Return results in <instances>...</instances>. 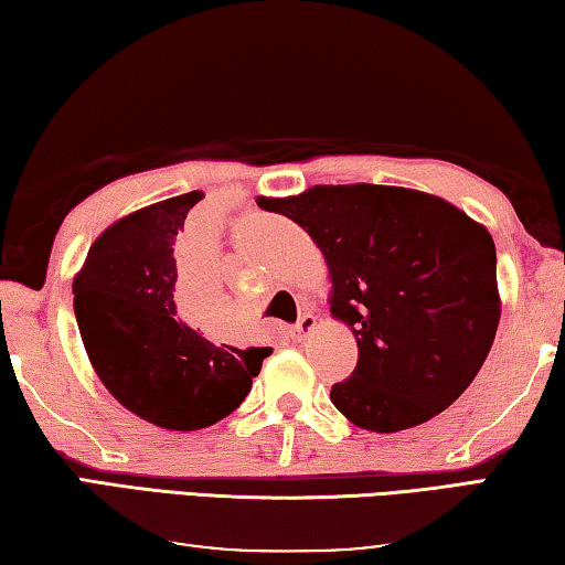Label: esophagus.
Instances as JSON below:
<instances>
[{"mask_svg":"<svg viewBox=\"0 0 565 565\" xmlns=\"http://www.w3.org/2000/svg\"><path fill=\"white\" fill-rule=\"evenodd\" d=\"M312 328H316V316H310V312H306V316H302L298 323L290 328V338H292L295 343L306 341V335L312 331Z\"/></svg>","mask_w":565,"mask_h":565,"instance_id":"1","label":"esophagus"}]
</instances>
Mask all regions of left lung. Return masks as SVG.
<instances>
[{
	"instance_id": "1",
	"label": "left lung",
	"mask_w": 565,
	"mask_h": 565,
	"mask_svg": "<svg viewBox=\"0 0 565 565\" xmlns=\"http://www.w3.org/2000/svg\"><path fill=\"white\" fill-rule=\"evenodd\" d=\"M267 212L290 216L331 270V312L359 363L331 402L369 431L429 422L472 384L500 323L490 232L445 199L402 186H312Z\"/></svg>"
}]
</instances>
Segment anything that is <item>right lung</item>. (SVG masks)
Wrapping results in <instances>:
<instances>
[{"mask_svg": "<svg viewBox=\"0 0 565 565\" xmlns=\"http://www.w3.org/2000/svg\"><path fill=\"white\" fill-rule=\"evenodd\" d=\"M199 199H163L110 224L73 282L77 328L98 379L128 412L171 431L232 414L273 353L216 345L177 316L173 242ZM277 202L263 196L267 206Z\"/></svg>", "mask_w": 565, "mask_h": 565, "instance_id": "add662e5", "label": "right lung"}]
</instances>
